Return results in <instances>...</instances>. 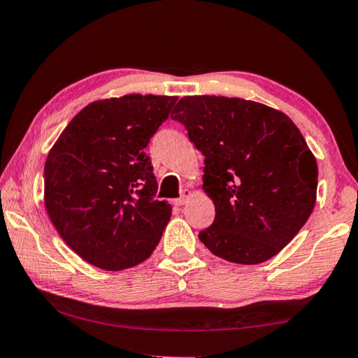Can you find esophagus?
<instances>
[{
	"instance_id": "obj_1",
	"label": "esophagus",
	"mask_w": 358,
	"mask_h": 358,
	"mask_svg": "<svg viewBox=\"0 0 358 358\" xmlns=\"http://www.w3.org/2000/svg\"><path fill=\"white\" fill-rule=\"evenodd\" d=\"M191 194L192 192L189 189H185L183 194H181L177 201H175V203H177V206H185V203L188 202V199L191 197Z\"/></svg>"
}]
</instances>
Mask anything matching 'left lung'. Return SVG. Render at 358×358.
I'll list each match as a JSON object with an SVG mask.
<instances>
[{
  "label": "left lung",
  "mask_w": 358,
  "mask_h": 358,
  "mask_svg": "<svg viewBox=\"0 0 358 358\" xmlns=\"http://www.w3.org/2000/svg\"><path fill=\"white\" fill-rule=\"evenodd\" d=\"M183 124L203 157L202 188L215 203L199 232L210 252L231 263L258 264L279 253L315 206V157L283 113L243 99H181Z\"/></svg>",
  "instance_id": "obj_1"
}]
</instances>
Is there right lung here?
<instances>
[{
  "label": "right lung",
  "mask_w": 358,
  "mask_h": 358,
  "mask_svg": "<svg viewBox=\"0 0 358 358\" xmlns=\"http://www.w3.org/2000/svg\"><path fill=\"white\" fill-rule=\"evenodd\" d=\"M177 97L124 95L99 100L71 119L44 166V203L73 252L100 269L145 261L161 241L172 207L156 201L145 152Z\"/></svg>",
  "instance_id": "right-lung-1"
}]
</instances>
